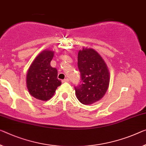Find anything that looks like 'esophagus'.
Wrapping results in <instances>:
<instances>
[{"instance_id": "esophagus-1", "label": "esophagus", "mask_w": 146, "mask_h": 146, "mask_svg": "<svg viewBox=\"0 0 146 146\" xmlns=\"http://www.w3.org/2000/svg\"><path fill=\"white\" fill-rule=\"evenodd\" d=\"M68 82H69V80L68 79V78H66V79H64L63 80H62V83H67Z\"/></svg>"}]
</instances>
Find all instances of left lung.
I'll list each match as a JSON object with an SVG mask.
<instances>
[{"label": "left lung", "instance_id": "obj_1", "mask_svg": "<svg viewBox=\"0 0 146 146\" xmlns=\"http://www.w3.org/2000/svg\"><path fill=\"white\" fill-rule=\"evenodd\" d=\"M78 67L80 84L75 86L76 95L83 104H91L104 96L110 82L107 66L100 55L93 49L78 52Z\"/></svg>", "mask_w": 146, "mask_h": 146}]
</instances>
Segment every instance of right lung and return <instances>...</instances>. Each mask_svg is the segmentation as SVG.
Returning a JSON list of instances; mask_svg holds the SVG:
<instances>
[{
  "instance_id": "right-lung-1",
  "label": "right lung",
  "mask_w": 146,
  "mask_h": 146,
  "mask_svg": "<svg viewBox=\"0 0 146 146\" xmlns=\"http://www.w3.org/2000/svg\"><path fill=\"white\" fill-rule=\"evenodd\" d=\"M53 57V51H44L37 56L29 67L27 86L31 95L36 99L49 100L61 84V81L57 78V69L50 65Z\"/></svg>"
}]
</instances>
